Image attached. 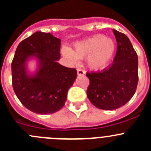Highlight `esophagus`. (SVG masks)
Returning a JSON list of instances; mask_svg holds the SVG:
<instances>
[{"label":"esophagus","instance_id":"esophagus-1","mask_svg":"<svg viewBox=\"0 0 151 151\" xmlns=\"http://www.w3.org/2000/svg\"><path fill=\"white\" fill-rule=\"evenodd\" d=\"M85 74V71L84 70L81 69V68H78V69H77V74H78V75H84Z\"/></svg>","mask_w":151,"mask_h":151}]
</instances>
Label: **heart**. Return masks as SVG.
I'll use <instances>...</instances> for the list:
<instances>
[{"instance_id":"obj_1","label":"heart","mask_w":151,"mask_h":151,"mask_svg":"<svg viewBox=\"0 0 151 151\" xmlns=\"http://www.w3.org/2000/svg\"><path fill=\"white\" fill-rule=\"evenodd\" d=\"M116 45L113 39L96 34L74 44V49L62 48L61 52L69 64L76 65L79 59L86 58V63L91 69L99 71L108 66L115 54Z\"/></svg>"}]
</instances>
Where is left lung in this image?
Returning <instances> with one entry per match:
<instances>
[{
	"label": "left lung",
	"instance_id": "8db88e82",
	"mask_svg": "<svg viewBox=\"0 0 151 151\" xmlns=\"http://www.w3.org/2000/svg\"><path fill=\"white\" fill-rule=\"evenodd\" d=\"M117 52L113 63L102 71L88 72L87 96L97 108L114 110L133 97L138 83V57L129 38L113 29Z\"/></svg>",
	"mask_w": 151,
	"mask_h": 151
}]
</instances>
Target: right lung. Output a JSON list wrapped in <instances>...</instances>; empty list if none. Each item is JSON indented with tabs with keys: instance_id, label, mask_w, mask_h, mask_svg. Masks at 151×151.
Here are the masks:
<instances>
[{
	"instance_id": "right-lung-1",
	"label": "right lung",
	"mask_w": 151,
	"mask_h": 151,
	"mask_svg": "<svg viewBox=\"0 0 151 151\" xmlns=\"http://www.w3.org/2000/svg\"><path fill=\"white\" fill-rule=\"evenodd\" d=\"M60 47V39L41 31L24 39L17 47L12 63V86L20 102L35 113L45 115L60 110L77 78L75 68L58 63ZM31 58L38 62L34 73L27 68Z\"/></svg>"
}]
</instances>
